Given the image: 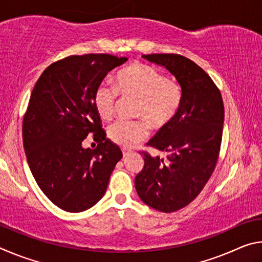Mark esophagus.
<instances>
[{
  "label": "esophagus",
  "mask_w": 262,
  "mask_h": 262,
  "mask_svg": "<svg viewBox=\"0 0 262 262\" xmlns=\"http://www.w3.org/2000/svg\"><path fill=\"white\" fill-rule=\"evenodd\" d=\"M130 152V150L129 149H122V155H123V157H126L128 154Z\"/></svg>",
  "instance_id": "obj_1"
}]
</instances>
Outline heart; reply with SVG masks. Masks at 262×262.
<instances>
[{
    "instance_id": "obj_1",
    "label": "heart",
    "mask_w": 262,
    "mask_h": 262,
    "mask_svg": "<svg viewBox=\"0 0 262 262\" xmlns=\"http://www.w3.org/2000/svg\"><path fill=\"white\" fill-rule=\"evenodd\" d=\"M117 94L122 98L136 99L134 117L145 121H117L107 129L113 143L132 148L148 135V126L161 130L173 121L183 103V90L178 83L143 63H133L118 72L114 89L101 84L95 92L94 105L101 120L112 118Z\"/></svg>"
}]
</instances>
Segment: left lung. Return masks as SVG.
Segmentation results:
<instances>
[{
	"label": "left lung",
	"mask_w": 262,
	"mask_h": 262,
	"mask_svg": "<svg viewBox=\"0 0 262 262\" xmlns=\"http://www.w3.org/2000/svg\"><path fill=\"white\" fill-rule=\"evenodd\" d=\"M142 57L165 68L183 90V103L170 125L149 145L168 152L166 159L142 152L144 166L135 177L137 195L145 205L173 212L189 205L205 187L219 158L224 123L221 92L196 63L178 54Z\"/></svg>",
	"instance_id": "left-lung-1"
}]
</instances>
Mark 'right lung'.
Wrapping results in <instances>:
<instances>
[{
	"instance_id": "add662e5",
	"label": "right lung",
	"mask_w": 262,
	"mask_h": 262,
	"mask_svg": "<svg viewBox=\"0 0 262 262\" xmlns=\"http://www.w3.org/2000/svg\"><path fill=\"white\" fill-rule=\"evenodd\" d=\"M127 57L86 54L51 64L31 94L23 121L30 170L43 194L69 212L90 209L104 196L122 152L106 139L94 96L106 75ZM91 134L95 150L82 147Z\"/></svg>"
}]
</instances>
